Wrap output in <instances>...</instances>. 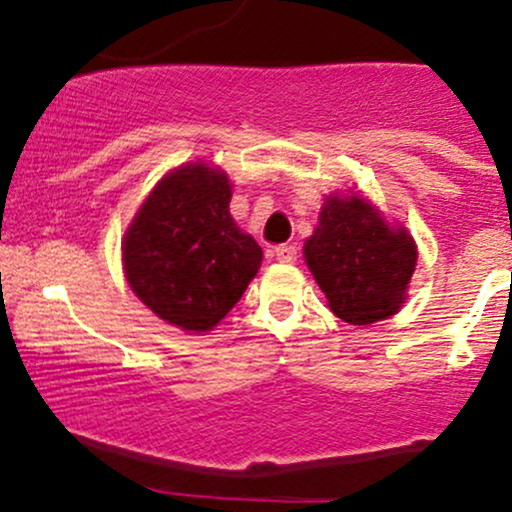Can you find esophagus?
<instances>
[{"label": "esophagus", "mask_w": 512, "mask_h": 512, "mask_svg": "<svg viewBox=\"0 0 512 512\" xmlns=\"http://www.w3.org/2000/svg\"><path fill=\"white\" fill-rule=\"evenodd\" d=\"M274 257L279 262H284V264L296 262V257H298L296 245H279V248H274Z\"/></svg>", "instance_id": "1"}]
</instances>
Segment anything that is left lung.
<instances>
[{
    "mask_svg": "<svg viewBox=\"0 0 512 512\" xmlns=\"http://www.w3.org/2000/svg\"><path fill=\"white\" fill-rule=\"evenodd\" d=\"M303 255L332 313L349 325H373L395 315L419 257L407 228L390 226L358 195L325 199Z\"/></svg>",
    "mask_w": 512,
    "mask_h": 512,
    "instance_id": "8db88e82",
    "label": "left lung"
}]
</instances>
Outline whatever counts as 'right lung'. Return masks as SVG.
I'll return each instance as SVG.
<instances>
[{"label":"right lung","mask_w":512,"mask_h":512,"mask_svg":"<svg viewBox=\"0 0 512 512\" xmlns=\"http://www.w3.org/2000/svg\"><path fill=\"white\" fill-rule=\"evenodd\" d=\"M231 180L187 163L151 190L122 240L129 289L185 332H209L248 289L262 248L233 221Z\"/></svg>","instance_id":"right-lung-1"}]
</instances>
